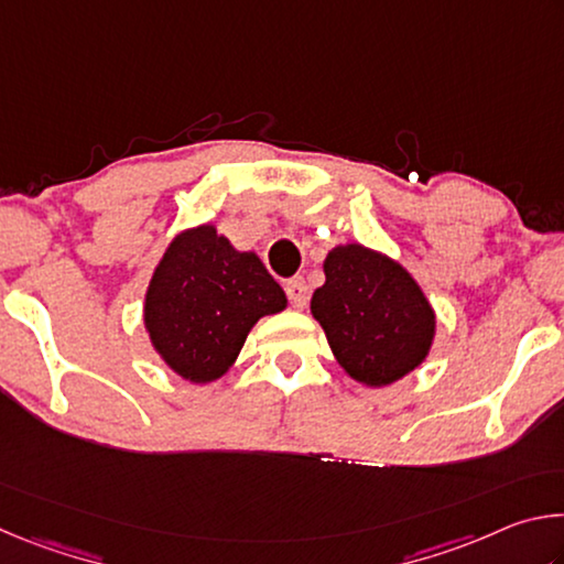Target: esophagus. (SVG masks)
I'll return each mask as SVG.
<instances>
[{
	"label": "esophagus",
	"instance_id": "obj_1",
	"mask_svg": "<svg viewBox=\"0 0 564 564\" xmlns=\"http://www.w3.org/2000/svg\"><path fill=\"white\" fill-rule=\"evenodd\" d=\"M285 295H289L293 308H305V303H308V285H305L303 279H293L285 283Z\"/></svg>",
	"mask_w": 564,
	"mask_h": 564
}]
</instances>
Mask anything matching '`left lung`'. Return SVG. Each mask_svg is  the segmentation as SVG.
<instances>
[{
    "label": "left lung",
    "mask_w": 564,
    "mask_h": 564,
    "mask_svg": "<svg viewBox=\"0 0 564 564\" xmlns=\"http://www.w3.org/2000/svg\"><path fill=\"white\" fill-rule=\"evenodd\" d=\"M311 313L333 356L358 383L390 386L425 360L435 313L403 265L360 243L328 253Z\"/></svg>",
    "instance_id": "obj_1"
}]
</instances>
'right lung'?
<instances>
[{"label":"right lung","mask_w":564,"mask_h":564,"mask_svg":"<svg viewBox=\"0 0 564 564\" xmlns=\"http://www.w3.org/2000/svg\"><path fill=\"white\" fill-rule=\"evenodd\" d=\"M285 308L256 253H238L214 226L178 234L149 283L144 323L171 370L191 383L221 378L253 323Z\"/></svg>","instance_id":"1"}]
</instances>
